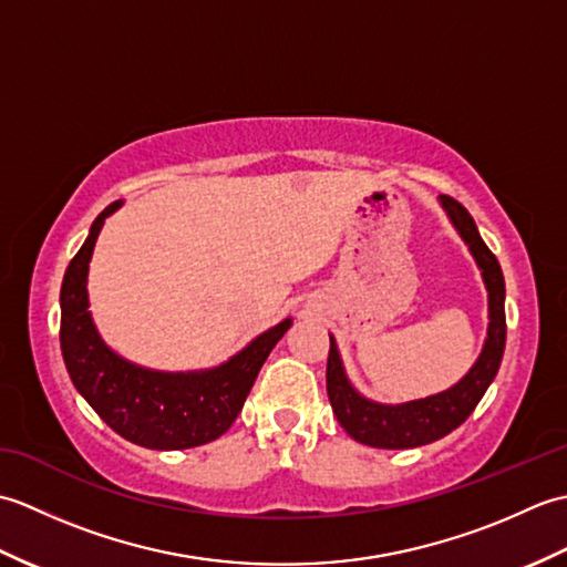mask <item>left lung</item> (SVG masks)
I'll return each mask as SVG.
<instances>
[{"label":"left lung","mask_w":567,"mask_h":567,"mask_svg":"<svg viewBox=\"0 0 567 567\" xmlns=\"http://www.w3.org/2000/svg\"><path fill=\"white\" fill-rule=\"evenodd\" d=\"M439 202L443 212L449 214L457 236L465 240L470 256L475 258L480 275H483L489 319L487 339L473 368L453 388L439 394H429L424 400L382 404L368 400L365 394H360L353 388V382L346 375L339 346H336V339L329 333L331 351L327 363V392L331 409L348 436L355 439L358 443L372 445V449H416V445H426L449 436L453 429L461 426L473 414V409L483 400V394L487 392L492 380H495L502 363L504 341H507L502 268L497 258L492 256V250L485 246L473 216L467 214L463 204H457L453 197L445 195H441Z\"/></svg>","instance_id":"left-lung-1"}]
</instances>
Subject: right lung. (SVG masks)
Segmentation results:
<instances>
[{
    "label": "right lung",
    "instance_id": "right-lung-1",
    "mask_svg": "<svg viewBox=\"0 0 567 567\" xmlns=\"http://www.w3.org/2000/svg\"><path fill=\"white\" fill-rule=\"evenodd\" d=\"M122 204H110L94 219L87 240L68 265L60 287V351L75 390L118 436L153 451L195 449L231 429L265 358L292 319L275 323L244 351L204 370H151L112 351L94 327L87 272L106 216Z\"/></svg>",
    "mask_w": 567,
    "mask_h": 567
}]
</instances>
